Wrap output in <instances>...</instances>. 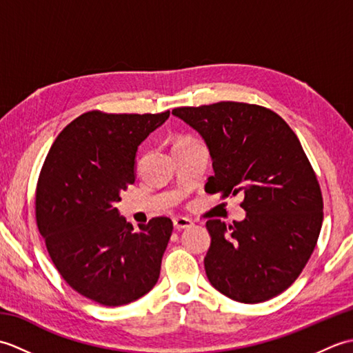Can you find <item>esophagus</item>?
Returning <instances> with one entry per match:
<instances>
[{"label": "esophagus", "instance_id": "obj_1", "mask_svg": "<svg viewBox=\"0 0 353 353\" xmlns=\"http://www.w3.org/2000/svg\"><path fill=\"white\" fill-rule=\"evenodd\" d=\"M172 224H174L176 230H182V229H186V228H191L192 220L186 219V216H174V219H172Z\"/></svg>", "mask_w": 353, "mask_h": 353}]
</instances>
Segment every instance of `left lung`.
Wrapping results in <instances>:
<instances>
[{
	"instance_id": "8db88e82",
	"label": "left lung",
	"mask_w": 353,
	"mask_h": 353,
	"mask_svg": "<svg viewBox=\"0 0 353 353\" xmlns=\"http://www.w3.org/2000/svg\"><path fill=\"white\" fill-rule=\"evenodd\" d=\"M172 114L206 141L215 172L209 194L244 197L243 221H206L209 282L243 303L281 294L310 261L323 223L321 190L301 141L276 112L258 104L220 101Z\"/></svg>"
}]
</instances>
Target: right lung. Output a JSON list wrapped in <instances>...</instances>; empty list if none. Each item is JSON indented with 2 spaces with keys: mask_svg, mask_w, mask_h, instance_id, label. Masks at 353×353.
Here are the masks:
<instances>
[{
  "mask_svg": "<svg viewBox=\"0 0 353 353\" xmlns=\"http://www.w3.org/2000/svg\"><path fill=\"white\" fill-rule=\"evenodd\" d=\"M168 117L89 110L59 133L39 172L36 224L52 264L100 305L130 303L159 279L172 221L154 216L133 230L115 203L134 182L138 145Z\"/></svg>",
  "mask_w": 353,
  "mask_h": 353,
  "instance_id": "add662e5",
  "label": "right lung"
}]
</instances>
